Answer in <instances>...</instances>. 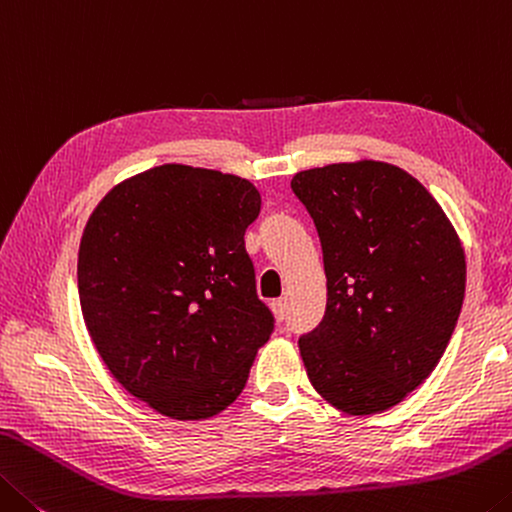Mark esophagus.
Returning a JSON list of instances; mask_svg holds the SVG:
<instances>
[{"mask_svg": "<svg viewBox=\"0 0 512 512\" xmlns=\"http://www.w3.org/2000/svg\"><path fill=\"white\" fill-rule=\"evenodd\" d=\"M272 311H274V317L279 322H283L288 317V304H286V299H274L272 301Z\"/></svg>", "mask_w": 512, "mask_h": 512, "instance_id": "1", "label": "esophagus"}]
</instances>
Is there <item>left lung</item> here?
Listing matches in <instances>:
<instances>
[{
    "mask_svg": "<svg viewBox=\"0 0 512 512\" xmlns=\"http://www.w3.org/2000/svg\"><path fill=\"white\" fill-rule=\"evenodd\" d=\"M320 236L326 311L299 335L308 379L335 408L399 404L445 354L465 297V254L420 181L360 161L290 181Z\"/></svg>",
    "mask_w": 512,
    "mask_h": 512,
    "instance_id": "1",
    "label": "left lung"
}]
</instances>
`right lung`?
Wrapping results in <instances>:
<instances>
[{"label": "right lung", "mask_w": 512, "mask_h": 512, "mask_svg": "<svg viewBox=\"0 0 512 512\" xmlns=\"http://www.w3.org/2000/svg\"><path fill=\"white\" fill-rule=\"evenodd\" d=\"M261 213L249 181L161 165L115 186L83 231L81 313L108 370L174 420L238 399L274 315L256 295L245 231Z\"/></svg>", "instance_id": "1"}]
</instances>
